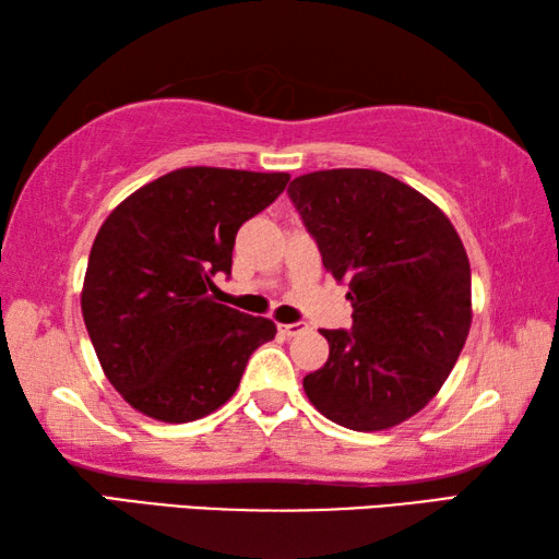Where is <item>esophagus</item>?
I'll use <instances>...</instances> for the list:
<instances>
[{
  "label": "esophagus",
  "mask_w": 559,
  "mask_h": 559,
  "mask_svg": "<svg viewBox=\"0 0 559 559\" xmlns=\"http://www.w3.org/2000/svg\"><path fill=\"white\" fill-rule=\"evenodd\" d=\"M307 324L305 322H292V324H280V332L285 334V336H295V334H301V332H307Z\"/></svg>",
  "instance_id": "1"
}]
</instances>
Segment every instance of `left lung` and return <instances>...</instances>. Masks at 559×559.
<instances>
[{"mask_svg":"<svg viewBox=\"0 0 559 559\" xmlns=\"http://www.w3.org/2000/svg\"><path fill=\"white\" fill-rule=\"evenodd\" d=\"M287 193L346 282L352 329H322L329 359L305 377L319 414L352 431L404 424L431 401L471 332V264L443 210L369 168L299 176Z\"/></svg>","mask_w":559,"mask_h":559,"instance_id":"1","label":"left lung"}]
</instances>
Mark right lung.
I'll list each match as a JSON object with an SVG mask.
<instances>
[{"label":"right lung","instance_id":"obj_1","mask_svg":"<svg viewBox=\"0 0 559 559\" xmlns=\"http://www.w3.org/2000/svg\"><path fill=\"white\" fill-rule=\"evenodd\" d=\"M287 173L178 168L118 205L91 247L81 312L114 389L143 416L188 424L225 404L272 319L217 305L235 235Z\"/></svg>","mask_w":559,"mask_h":559}]
</instances>
